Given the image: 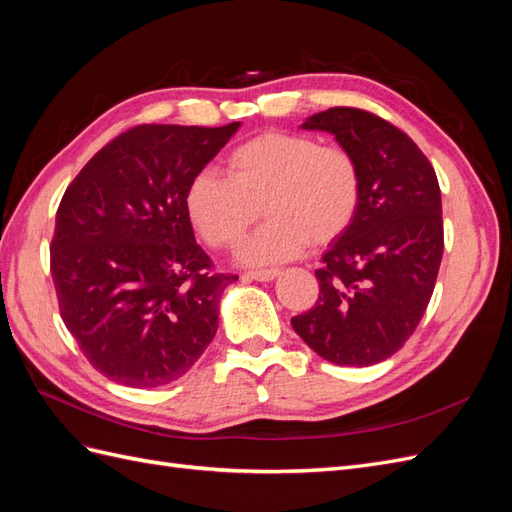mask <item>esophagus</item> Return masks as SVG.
Listing matches in <instances>:
<instances>
[{
  "instance_id": "34e87169",
  "label": "esophagus",
  "mask_w": 512,
  "mask_h": 512,
  "mask_svg": "<svg viewBox=\"0 0 512 512\" xmlns=\"http://www.w3.org/2000/svg\"><path fill=\"white\" fill-rule=\"evenodd\" d=\"M277 275H280V271H277V269H262V271L245 273L243 277H245V280H256V282H273Z\"/></svg>"
}]
</instances>
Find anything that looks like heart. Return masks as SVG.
<instances>
[{"instance_id":"b5f03b06","label":"heart","mask_w":512,"mask_h":512,"mask_svg":"<svg viewBox=\"0 0 512 512\" xmlns=\"http://www.w3.org/2000/svg\"><path fill=\"white\" fill-rule=\"evenodd\" d=\"M226 175L203 168L185 188V211L209 245H237L250 226L269 222L245 243L243 260L275 265L331 243L352 224L361 200V173L352 153L316 138L265 132L226 156Z\"/></svg>"}]
</instances>
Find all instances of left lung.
Listing matches in <instances>:
<instances>
[{
    "mask_svg": "<svg viewBox=\"0 0 512 512\" xmlns=\"http://www.w3.org/2000/svg\"><path fill=\"white\" fill-rule=\"evenodd\" d=\"M301 128L329 132L352 153L361 200L322 256L316 305L292 329L329 363L374 365L408 342L436 286L444 252L436 170L410 136L359 108H329Z\"/></svg>",
    "mask_w": 512,
    "mask_h": 512,
    "instance_id": "obj_1",
    "label": "left lung"
}]
</instances>
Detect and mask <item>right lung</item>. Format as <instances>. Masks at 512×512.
<instances>
[{"label": "right lung", "mask_w": 512, "mask_h": 512, "mask_svg": "<svg viewBox=\"0 0 512 512\" xmlns=\"http://www.w3.org/2000/svg\"><path fill=\"white\" fill-rule=\"evenodd\" d=\"M239 128L136 126L100 149L61 198L51 243L61 320L108 380L156 389L181 378L215 337L237 277L209 273L183 198Z\"/></svg>", "instance_id": "add662e5"}]
</instances>
